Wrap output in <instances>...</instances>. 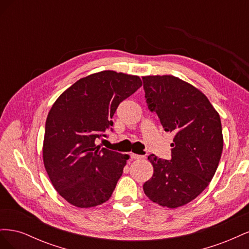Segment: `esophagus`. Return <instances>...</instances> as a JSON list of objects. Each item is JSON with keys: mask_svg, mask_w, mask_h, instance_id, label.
I'll use <instances>...</instances> for the list:
<instances>
[{"mask_svg": "<svg viewBox=\"0 0 249 249\" xmlns=\"http://www.w3.org/2000/svg\"><path fill=\"white\" fill-rule=\"evenodd\" d=\"M131 158L133 160H139V159H143L144 156H141V155H137V154H131Z\"/></svg>", "mask_w": 249, "mask_h": 249, "instance_id": "esophagus-1", "label": "esophagus"}]
</instances>
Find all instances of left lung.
Listing matches in <instances>:
<instances>
[{
    "label": "left lung",
    "instance_id": "left-lung-1",
    "mask_svg": "<svg viewBox=\"0 0 249 249\" xmlns=\"http://www.w3.org/2000/svg\"><path fill=\"white\" fill-rule=\"evenodd\" d=\"M142 80L148 109L165 132L175 134L170 160L148 156L154 175L143 191L162 207H182L206 189L217 170L223 148L220 116L200 90L175 76Z\"/></svg>",
    "mask_w": 249,
    "mask_h": 249
}]
</instances>
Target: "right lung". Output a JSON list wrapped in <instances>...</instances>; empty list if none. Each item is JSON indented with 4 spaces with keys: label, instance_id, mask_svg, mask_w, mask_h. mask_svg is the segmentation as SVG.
<instances>
[{
    "label": "right lung",
    "instance_id": "obj_1",
    "mask_svg": "<svg viewBox=\"0 0 249 249\" xmlns=\"http://www.w3.org/2000/svg\"><path fill=\"white\" fill-rule=\"evenodd\" d=\"M142 85L138 76L103 71L82 78L60 95L46 122L42 158L56 191L78 208L106 202L129 155L95 144L112 130V117Z\"/></svg>",
    "mask_w": 249,
    "mask_h": 249
}]
</instances>
